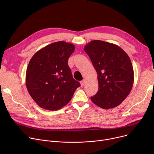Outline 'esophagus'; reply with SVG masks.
Masks as SVG:
<instances>
[{"mask_svg": "<svg viewBox=\"0 0 154 154\" xmlns=\"http://www.w3.org/2000/svg\"><path fill=\"white\" fill-rule=\"evenodd\" d=\"M85 82V80H82L81 82H80V85H81L82 87H83L84 85Z\"/></svg>", "mask_w": 154, "mask_h": 154, "instance_id": "obj_1", "label": "esophagus"}]
</instances>
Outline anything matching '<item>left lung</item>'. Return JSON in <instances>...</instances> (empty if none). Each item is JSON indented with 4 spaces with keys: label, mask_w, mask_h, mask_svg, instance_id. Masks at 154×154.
Instances as JSON below:
<instances>
[{
    "label": "left lung",
    "mask_w": 154,
    "mask_h": 154,
    "mask_svg": "<svg viewBox=\"0 0 154 154\" xmlns=\"http://www.w3.org/2000/svg\"><path fill=\"white\" fill-rule=\"evenodd\" d=\"M97 74L99 91L91 99L105 109L114 108L130 94L134 80L131 60L119 46L95 40L84 47Z\"/></svg>",
    "instance_id": "1"
}]
</instances>
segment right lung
Instances as JSON below:
<instances>
[{"instance_id": "right-lung-1", "label": "right lung", "mask_w": 154, "mask_h": 154, "mask_svg": "<svg viewBox=\"0 0 154 154\" xmlns=\"http://www.w3.org/2000/svg\"><path fill=\"white\" fill-rule=\"evenodd\" d=\"M74 50V44L59 41L41 48L31 58L26 84L31 97L41 108L49 110L62 108L80 86L68 66Z\"/></svg>"}]
</instances>
